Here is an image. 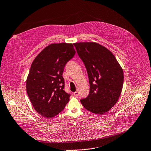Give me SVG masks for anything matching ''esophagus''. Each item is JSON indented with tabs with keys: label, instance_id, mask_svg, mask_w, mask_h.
Instances as JSON below:
<instances>
[{
	"label": "esophagus",
	"instance_id": "34e87169",
	"mask_svg": "<svg viewBox=\"0 0 151 151\" xmlns=\"http://www.w3.org/2000/svg\"><path fill=\"white\" fill-rule=\"evenodd\" d=\"M73 94L75 95V96L77 97V96H79V92H78V91H75V92L73 93Z\"/></svg>",
	"mask_w": 151,
	"mask_h": 151
}]
</instances>
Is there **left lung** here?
Listing matches in <instances>:
<instances>
[{
    "mask_svg": "<svg viewBox=\"0 0 151 151\" xmlns=\"http://www.w3.org/2000/svg\"><path fill=\"white\" fill-rule=\"evenodd\" d=\"M84 63L90 84L88 96L81 102L88 111L102 114L117 102L123 84L122 67L114 55L104 46L93 42L73 44Z\"/></svg>",
    "mask_w": 151,
    "mask_h": 151,
    "instance_id": "8db88e82",
    "label": "left lung"
}]
</instances>
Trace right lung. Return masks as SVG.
Listing matches in <instances>:
<instances>
[{
  "label": "right lung",
  "mask_w": 151,
  "mask_h": 151,
  "mask_svg": "<svg viewBox=\"0 0 151 151\" xmlns=\"http://www.w3.org/2000/svg\"><path fill=\"white\" fill-rule=\"evenodd\" d=\"M72 44H51L32 63L26 79V91L35 111L51 118L61 113L69 101L63 77L66 63L75 55Z\"/></svg>",
  "instance_id": "add662e5"
}]
</instances>
